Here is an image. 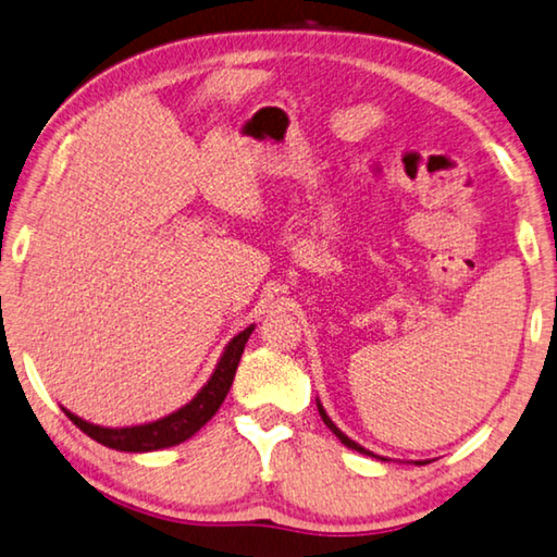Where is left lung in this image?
Returning a JSON list of instances; mask_svg holds the SVG:
<instances>
[{
  "mask_svg": "<svg viewBox=\"0 0 557 557\" xmlns=\"http://www.w3.org/2000/svg\"><path fill=\"white\" fill-rule=\"evenodd\" d=\"M317 409H320V417H322V421H324V423H326V426H330V431H332V434H334V436H337V438H339V441H342V444H344V446H347V448H351V451H359V454H367V456H374V454H372V451H367V448H364V446H359V444H357V441H351V438H349V436H347V434H342V431H339V429H337V423H334V421H332V419H330V417H326V411H324V406H322V404H320V401H317ZM376 458H379V456H376ZM382 461H386V458H382ZM417 463H419V466H423V463H426V461H417Z\"/></svg>",
  "mask_w": 557,
  "mask_h": 557,
  "instance_id": "8db88e82",
  "label": "left lung"
}]
</instances>
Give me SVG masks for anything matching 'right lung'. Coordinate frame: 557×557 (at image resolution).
<instances>
[{"mask_svg":"<svg viewBox=\"0 0 557 557\" xmlns=\"http://www.w3.org/2000/svg\"><path fill=\"white\" fill-rule=\"evenodd\" d=\"M255 330V324L247 326L240 334L227 342V347L223 351V357L215 364L213 376L208 379V384L193 396V399L181 406L178 411L168 413V417L158 419V421H148V423H138V426H121V429H109V426H99V423L84 421L82 417H76L69 409L64 413L72 419L78 429L84 431L86 436H91L99 444L116 448V451H128V454H146V451H161V448L168 446H178L183 441H188L193 434L206 426V423L215 417V411L220 409V404L225 401L227 392H231L233 379L237 372V364H240L243 349L250 334Z\"/></svg>","mask_w":557,"mask_h":557,"instance_id":"right-lung-1","label":"right lung"}]
</instances>
